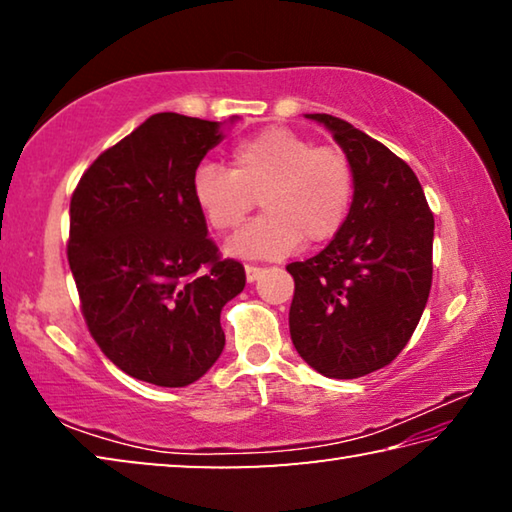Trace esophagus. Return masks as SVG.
<instances>
[{"mask_svg": "<svg viewBox=\"0 0 512 512\" xmlns=\"http://www.w3.org/2000/svg\"><path fill=\"white\" fill-rule=\"evenodd\" d=\"M262 271H264V268H259V266H246V280L248 282H255L257 280V277L259 275H262Z\"/></svg>", "mask_w": 512, "mask_h": 512, "instance_id": "obj_1", "label": "esophagus"}]
</instances>
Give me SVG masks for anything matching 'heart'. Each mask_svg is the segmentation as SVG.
I'll return each instance as SVG.
<instances>
[{"label": "heart", "mask_w": 512, "mask_h": 512, "mask_svg": "<svg viewBox=\"0 0 512 512\" xmlns=\"http://www.w3.org/2000/svg\"><path fill=\"white\" fill-rule=\"evenodd\" d=\"M232 169L203 164L192 196L214 232L237 230L259 198L264 214L239 232L228 253L280 259L302 241L323 244L343 228L354 196L352 164L336 146H314L289 128H264L232 146Z\"/></svg>", "instance_id": "heart-1"}]
</instances>
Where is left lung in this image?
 Here are the masks:
<instances>
[{"mask_svg":"<svg viewBox=\"0 0 512 512\" xmlns=\"http://www.w3.org/2000/svg\"><path fill=\"white\" fill-rule=\"evenodd\" d=\"M323 124L354 173L348 219L325 250L287 271L296 282L291 341L320 375L357 379L391 363L431 289L433 214L422 185L384 144L332 115Z\"/></svg>","mask_w":512,"mask_h":512,"instance_id":"1","label":"left lung"}]
</instances>
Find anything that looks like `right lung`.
I'll return each instance as SVG.
<instances>
[{
  "label": "right lung",
  "mask_w": 512,
  "mask_h": 512,
  "mask_svg": "<svg viewBox=\"0 0 512 512\" xmlns=\"http://www.w3.org/2000/svg\"><path fill=\"white\" fill-rule=\"evenodd\" d=\"M223 124L151 115L90 164L69 203L67 257L92 339L155 386H189L214 366L221 309L246 287L244 266L219 257L192 196Z\"/></svg>",
  "instance_id": "right-lung-1"
}]
</instances>
